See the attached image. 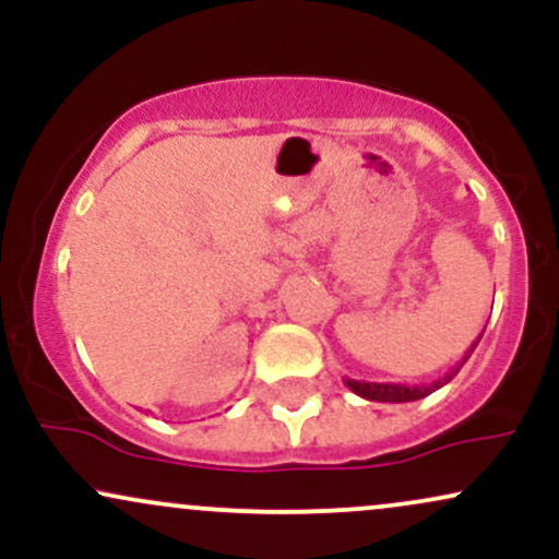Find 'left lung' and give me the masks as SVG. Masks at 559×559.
I'll use <instances>...</instances> for the list:
<instances>
[{
    "mask_svg": "<svg viewBox=\"0 0 559 559\" xmlns=\"http://www.w3.org/2000/svg\"><path fill=\"white\" fill-rule=\"evenodd\" d=\"M480 336H484V331H480ZM480 336L467 346V352L463 355V360L454 362V368L444 373L441 378H436L431 383H413V386H407V383H370V381H355V378H344V383L355 391L357 396H362V400H370V402H394V404H402V402H415V400H423V396L433 394L436 389H441L444 383L452 381L454 376L460 373V368L467 362V357L473 355V349H476Z\"/></svg>",
    "mask_w": 559,
    "mask_h": 559,
    "instance_id": "8db88e82",
    "label": "left lung"
}]
</instances>
